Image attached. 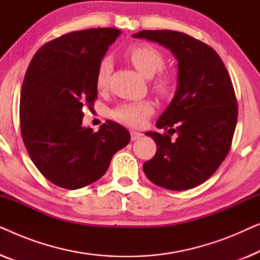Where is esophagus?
I'll list each match as a JSON object with an SVG mask.
<instances>
[{
  "instance_id": "obj_1",
  "label": "esophagus",
  "mask_w": 260,
  "mask_h": 260,
  "mask_svg": "<svg viewBox=\"0 0 260 260\" xmlns=\"http://www.w3.org/2000/svg\"><path fill=\"white\" fill-rule=\"evenodd\" d=\"M131 141H137L142 137V134L137 133V131H131Z\"/></svg>"
}]
</instances>
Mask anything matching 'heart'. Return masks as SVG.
I'll return each mask as SVG.
<instances>
[{
  "mask_svg": "<svg viewBox=\"0 0 260 260\" xmlns=\"http://www.w3.org/2000/svg\"><path fill=\"white\" fill-rule=\"evenodd\" d=\"M127 58L135 66L138 72L144 77H154L158 71L165 67V56L157 48L150 45H136L133 46L126 53ZM112 71V61L110 58H104L99 62L97 74H95V84L99 90H103L108 84L110 73ZM168 76H161L157 80V87L166 91L169 87ZM154 112V105L149 101H137L123 103L113 110V117L119 122L130 126H142L148 119L149 116Z\"/></svg>",
  "mask_w": 260,
  "mask_h": 260,
  "instance_id": "heart-1",
  "label": "heart"
}]
</instances>
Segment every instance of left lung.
Masks as SVG:
<instances>
[{"mask_svg":"<svg viewBox=\"0 0 260 260\" xmlns=\"http://www.w3.org/2000/svg\"><path fill=\"white\" fill-rule=\"evenodd\" d=\"M133 38L157 42L177 60V86L149 131L157 145L150 161L143 165L152 183L169 190H186L204 183L229 154L238 118L234 88L222 60L208 45L174 30H141Z\"/></svg>","mask_w":260,"mask_h":260,"instance_id":"8db88e82","label":"left lung"}]
</instances>
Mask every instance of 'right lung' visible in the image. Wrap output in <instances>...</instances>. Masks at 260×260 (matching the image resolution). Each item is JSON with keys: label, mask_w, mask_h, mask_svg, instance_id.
Listing matches in <instances>:
<instances>
[{"label": "right lung", "mask_w": 260, "mask_h": 260, "mask_svg": "<svg viewBox=\"0 0 260 260\" xmlns=\"http://www.w3.org/2000/svg\"><path fill=\"white\" fill-rule=\"evenodd\" d=\"M119 35L116 28L72 31L42 46L28 66L20 97L21 135L39 172L61 188L95 182L130 142L129 131L111 120L97 133L83 126V109L92 108L98 95L99 62Z\"/></svg>", "instance_id": "1"}]
</instances>
